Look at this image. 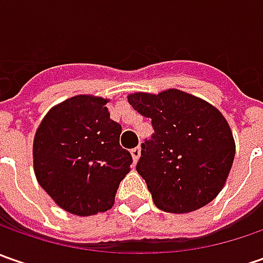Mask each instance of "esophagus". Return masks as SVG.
Here are the masks:
<instances>
[{
	"instance_id": "1",
	"label": "esophagus",
	"mask_w": 263,
	"mask_h": 263,
	"mask_svg": "<svg viewBox=\"0 0 263 263\" xmlns=\"http://www.w3.org/2000/svg\"><path fill=\"white\" fill-rule=\"evenodd\" d=\"M132 157H133V161L136 162L137 159H139V157H140V146H136V147H133L132 151Z\"/></svg>"
}]
</instances>
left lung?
<instances>
[{
    "instance_id": "left-lung-1",
    "label": "left lung",
    "mask_w": 263,
    "mask_h": 263,
    "mask_svg": "<svg viewBox=\"0 0 263 263\" xmlns=\"http://www.w3.org/2000/svg\"><path fill=\"white\" fill-rule=\"evenodd\" d=\"M130 105L151 118L154 133L142 143L136 170L159 209L186 214L221 192L236 154L227 120L215 106L168 89L133 93Z\"/></svg>"
}]
</instances>
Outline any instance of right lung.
Returning <instances> with one entry per match:
<instances>
[{"mask_svg": "<svg viewBox=\"0 0 263 263\" xmlns=\"http://www.w3.org/2000/svg\"><path fill=\"white\" fill-rule=\"evenodd\" d=\"M106 99L73 96L54 106L33 140L39 184L58 206L87 217L114 205L133 158L120 146L121 126L109 118Z\"/></svg>", "mask_w": 263, "mask_h": 263, "instance_id": "obj_1", "label": "right lung"}]
</instances>
